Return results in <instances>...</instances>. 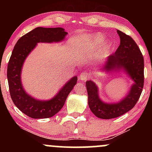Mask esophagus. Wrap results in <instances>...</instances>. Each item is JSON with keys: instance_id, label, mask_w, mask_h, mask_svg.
Listing matches in <instances>:
<instances>
[{"instance_id": "1", "label": "esophagus", "mask_w": 152, "mask_h": 152, "mask_svg": "<svg viewBox=\"0 0 152 152\" xmlns=\"http://www.w3.org/2000/svg\"><path fill=\"white\" fill-rule=\"evenodd\" d=\"M88 76H89V75H88V73H86V72L81 73V74H80L79 79L81 80V81H86V80L88 79Z\"/></svg>"}]
</instances>
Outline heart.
I'll use <instances>...</instances> for the list:
<instances>
[{
  "instance_id": "1",
  "label": "heart",
  "mask_w": 152,
  "mask_h": 152,
  "mask_svg": "<svg viewBox=\"0 0 152 152\" xmlns=\"http://www.w3.org/2000/svg\"><path fill=\"white\" fill-rule=\"evenodd\" d=\"M105 36L102 34H94L86 36L83 41L80 45V50L82 52L87 53H92L97 50L101 45L104 43ZM111 45L109 42H105L102 45L101 49L97 53L96 58L102 59L106 56L109 53Z\"/></svg>"
}]
</instances>
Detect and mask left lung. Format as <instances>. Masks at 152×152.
<instances>
[{
  "label": "left lung",
  "instance_id": "left-lung-1",
  "mask_svg": "<svg viewBox=\"0 0 152 152\" xmlns=\"http://www.w3.org/2000/svg\"><path fill=\"white\" fill-rule=\"evenodd\" d=\"M120 45L114 54L108 57L102 70L106 72L123 71L134 81L127 95L119 102L108 104L99 96V88L92 81L86 83L88 104L91 111L98 118L110 119L118 117L133 109L140 97L144 82V57L139 46L131 36L117 30Z\"/></svg>",
  "mask_w": 152,
  "mask_h": 152
}]
</instances>
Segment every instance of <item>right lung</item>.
I'll list each match as a JSON object with an SVG mask.
<instances>
[{"label": "right lung", "mask_w": 152, "mask_h": 152, "mask_svg": "<svg viewBox=\"0 0 152 152\" xmlns=\"http://www.w3.org/2000/svg\"><path fill=\"white\" fill-rule=\"evenodd\" d=\"M67 32L63 28L38 27L18 39L15 45L7 69L10 95L16 107L33 118L51 117L64 106L68 95L77 83V76L71 78L50 100L41 101L33 98L24 90L20 75L23 63L38 43L61 42Z\"/></svg>", "instance_id": "right-lung-1"}]
</instances>
